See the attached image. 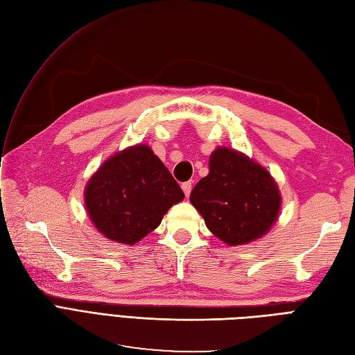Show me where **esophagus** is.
<instances>
[{"mask_svg": "<svg viewBox=\"0 0 355 355\" xmlns=\"http://www.w3.org/2000/svg\"><path fill=\"white\" fill-rule=\"evenodd\" d=\"M182 189H184L185 196H187V197H189V194H191V189H192V184H191V182H184V184H182Z\"/></svg>", "mask_w": 355, "mask_h": 355, "instance_id": "obj_1", "label": "esophagus"}]
</instances>
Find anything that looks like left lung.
I'll return each mask as SVG.
<instances>
[{
    "label": "left lung",
    "instance_id": "8db88e82",
    "mask_svg": "<svg viewBox=\"0 0 355 355\" xmlns=\"http://www.w3.org/2000/svg\"><path fill=\"white\" fill-rule=\"evenodd\" d=\"M209 166V175L189 197L207 228L230 245L247 244L270 231L282 204L271 175L228 148H218Z\"/></svg>",
    "mask_w": 355,
    "mask_h": 355
}]
</instances>
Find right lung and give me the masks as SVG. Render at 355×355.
Masks as SVG:
<instances>
[{"mask_svg": "<svg viewBox=\"0 0 355 355\" xmlns=\"http://www.w3.org/2000/svg\"><path fill=\"white\" fill-rule=\"evenodd\" d=\"M184 197L153 149L137 145L106 159L92 176L84 198L92 222L106 239L135 244Z\"/></svg>", "mask_w": 355, "mask_h": 355, "instance_id": "1", "label": "right lung"}]
</instances>
